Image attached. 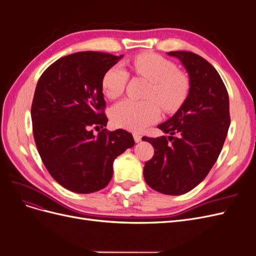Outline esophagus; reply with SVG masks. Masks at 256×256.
Instances as JSON below:
<instances>
[{
  "label": "esophagus",
  "mask_w": 256,
  "mask_h": 256,
  "mask_svg": "<svg viewBox=\"0 0 256 256\" xmlns=\"http://www.w3.org/2000/svg\"><path fill=\"white\" fill-rule=\"evenodd\" d=\"M134 141H136V143H138V142H140V141L142 140V136H141L140 134H134Z\"/></svg>",
  "instance_id": "1"
}]
</instances>
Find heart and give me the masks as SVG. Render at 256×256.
Instances as JSON below:
<instances>
[{"label":"heart","mask_w":256,"mask_h":256,"mask_svg":"<svg viewBox=\"0 0 256 256\" xmlns=\"http://www.w3.org/2000/svg\"><path fill=\"white\" fill-rule=\"evenodd\" d=\"M136 74L152 82L146 97L148 100L124 99L111 110V118L116 126L131 131H141L160 118V107L173 112L187 98L190 88L188 76L177 70L171 60L156 53H142L132 60ZM129 74L122 65H114L104 72L102 88L104 94L115 99L126 88Z\"/></svg>","instance_id":"b5f03b06"}]
</instances>
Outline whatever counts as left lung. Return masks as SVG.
<instances>
[{"label":"left lung","instance_id":"1","mask_svg":"<svg viewBox=\"0 0 256 256\" xmlns=\"http://www.w3.org/2000/svg\"><path fill=\"white\" fill-rule=\"evenodd\" d=\"M168 54L187 69L189 94L180 110L158 126L171 136L142 138L154 150L143 173L154 190L180 196L196 187L218 159L230 124V102L220 74L205 58L186 51Z\"/></svg>","mask_w":256,"mask_h":256}]
</instances>
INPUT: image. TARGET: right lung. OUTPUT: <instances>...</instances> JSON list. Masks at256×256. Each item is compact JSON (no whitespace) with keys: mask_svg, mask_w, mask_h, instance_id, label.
<instances>
[{"mask_svg":"<svg viewBox=\"0 0 256 256\" xmlns=\"http://www.w3.org/2000/svg\"><path fill=\"white\" fill-rule=\"evenodd\" d=\"M122 56L84 51L60 58L37 82L30 109L37 150L50 175L76 193L104 189L113 162L134 145L126 130H106L104 72ZM102 128L98 135L92 128Z\"/></svg>","mask_w":256,"mask_h":256,"instance_id":"right-lung-1","label":"right lung"}]
</instances>
